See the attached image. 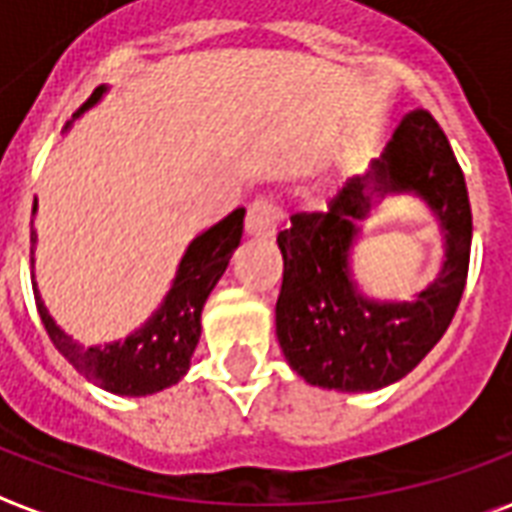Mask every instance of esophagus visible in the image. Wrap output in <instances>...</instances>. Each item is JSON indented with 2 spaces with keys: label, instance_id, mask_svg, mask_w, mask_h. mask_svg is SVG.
<instances>
[{
  "label": "esophagus",
  "instance_id": "1",
  "mask_svg": "<svg viewBox=\"0 0 512 512\" xmlns=\"http://www.w3.org/2000/svg\"><path fill=\"white\" fill-rule=\"evenodd\" d=\"M283 212L267 199L253 201L251 210H248V218H245V231L251 234V237H264V240H270L278 234V226H281Z\"/></svg>",
  "mask_w": 512,
  "mask_h": 512
}]
</instances>
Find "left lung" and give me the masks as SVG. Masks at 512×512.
Segmentation results:
<instances>
[{"label": "left lung", "instance_id": "8db88e82", "mask_svg": "<svg viewBox=\"0 0 512 512\" xmlns=\"http://www.w3.org/2000/svg\"><path fill=\"white\" fill-rule=\"evenodd\" d=\"M390 195H417L435 212L443 270L414 301H374L351 275L362 220ZM283 286L275 333L283 357L308 384L371 393L404 379L445 335L461 302L472 248V210L464 171L428 111H412L371 163L352 177L330 212L292 215L278 234Z\"/></svg>", "mask_w": 512, "mask_h": 512}]
</instances>
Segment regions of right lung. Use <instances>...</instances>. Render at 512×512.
<instances>
[{"mask_svg": "<svg viewBox=\"0 0 512 512\" xmlns=\"http://www.w3.org/2000/svg\"><path fill=\"white\" fill-rule=\"evenodd\" d=\"M106 92V84L95 89L92 98L73 114V119L100 103ZM67 128L70 122L65 125V130ZM35 212L37 204L32 207V215ZM242 218H245V210L240 207L190 240L188 251L179 259L169 294L163 297L158 311L122 341L98 343V346H81L73 341L48 313L46 302L37 292L35 275H32L37 313L46 324L48 338L78 374L87 376L89 382L98 384L108 393L141 398V395L160 393L171 384H177L188 374L190 357L201 338L204 302L215 289V283L220 281V275L226 272L231 253L237 251L242 240ZM35 242L37 234L32 231V264H35Z\"/></svg>", "mask_w": 512, "mask_h": 512, "instance_id": "right-lung-1", "label": "right lung"}]
</instances>
